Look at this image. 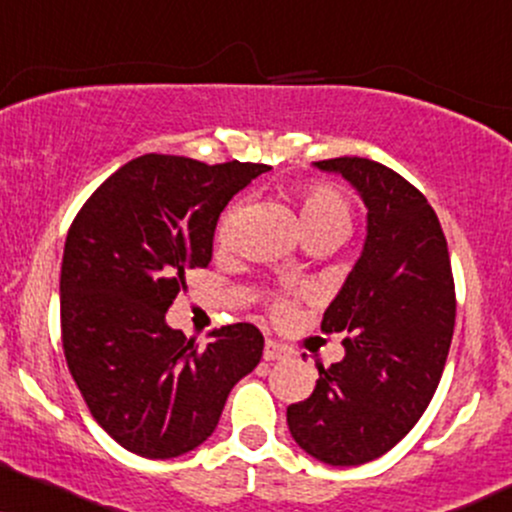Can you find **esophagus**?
I'll return each instance as SVG.
<instances>
[{
	"label": "esophagus",
	"mask_w": 512,
	"mask_h": 512,
	"mask_svg": "<svg viewBox=\"0 0 512 512\" xmlns=\"http://www.w3.org/2000/svg\"><path fill=\"white\" fill-rule=\"evenodd\" d=\"M291 355V350L286 346H281V343H276L269 338L267 343H264V360H283V357Z\"/></svg>",
	"instance_id": "obj_1"
}]
</instances>
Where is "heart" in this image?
<instances>
[{
    "mask_svg": "<svg viewBox=\"0 0 512 512\" xmlns=\"http://www.w3.org/2000/svg\"><path fill=\"white\" fill-rule=\"evenodd\" d=\"M295 205H298L300 226L307 240L324 238L336 240L343 238L353 226V207L348 197L331 183H307L295 190ZM233 219H236V207H229L224 217L219 219L217 240L226 245L233 238ZM272 312L276 317H288L293 312V300L288 295H274Z\"/></svg>",
    "mask_w": 512,
    "mask_h": 512,
    "instance_id": "heart-1",
    "label": "heart"
}]
</instances>
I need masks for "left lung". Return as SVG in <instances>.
<instances>
[{
  "label": "left lung",
  "mask_w": 512,
  "mask_h": 512,
  "mask_svg": "<svg viewBox=\"0 0 512 512\" xmlns=\"http://www.w3.org/2000/svg\"><path fill=\"white\" fill-rule=\"evenodd\" d=\"M367 205V240L322 319L346 357L319 365L315 391L288 405L295 443L329 465H362L415 427L441 381L455 326V283L439 217L420 190L365 157L315 162Z\"/></svg>",
  "instance_id": "1"
}]
</instances>
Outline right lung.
Returning a JSON list of instances; mask_svg holds the SVG:
<instances>
[{"label":"right lung","mask_w":512,"mask_h":512,"mask_svg":"<svg viewBox=\"0 0 512 512\" xmlns=\"http://www.w3.org/2000/svg\"><path fill=\"white\" fill-rule=\"evenodd\" d=\"M272 166L143 155L123 164L73 219L61 262V343L97 424L126 451L176 458L217 429L233 386L257 367L252 324H166L188 269L207 267L219 214Z\"/></svg>","instance_id":"obj_1"}]
</instances>
